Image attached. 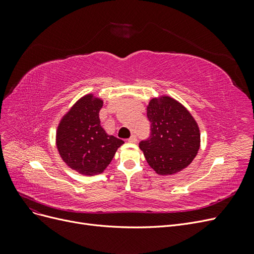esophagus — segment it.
Instances as JSON below:
<instances>
[{
	"label": "esophagus",
	"instance_id": "1",
	"mask_svg": "<svg viewBox=\"0 0 254 254\" xmlns=\"http://www.w3.org/2000/svg\"><path fill=\"white\" fill-rule=\"evenodd\" d=\"M136 141H137L136 135H134V134H132V135L130 136L129 139H128V142H129V143H136Z\"/></svg>",
	"mask_w": 254,
	"mask_h": 254
}]
</instances>
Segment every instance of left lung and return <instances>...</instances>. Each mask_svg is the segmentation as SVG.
Masks as SVG:
<instances>
[{
  "label": "left lung",
  "instance_id": "left-lung-1",
  "mask_svg": "<svg viewBox=\"0 0 254 254\" xmlns=\"http://www.w3.org/2000/svg\"><path fill=\"white\" fill-rule=\"evenodd\" d=\"M150 136L140 143L148 165L168 176L188 167L200 147V130L190 111L173 97L151 98L147 106Z\"/></svg>",
  "mask_w": 254,
  "mask_h": 254
}]
</instances>
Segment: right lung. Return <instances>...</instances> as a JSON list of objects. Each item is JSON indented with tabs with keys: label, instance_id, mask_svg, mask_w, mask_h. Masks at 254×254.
<instances>
[{
	"label": "right lung",
	"instance_id": "right-lung-1",
	"mask_svg": "<svg viewBox=\"0 0 254 254\" xmlns=\"http://www.w3.org/2000/svg\"><path fill=\"white\" fill-rule=\"evenodd\" d=\"M103 104V99L93 93L82 96L57 127L56 146L61 159L73 171L84 176L102 174L124 144L102 127L99 110Z\"/></svg>",
	"mask_w": 254,
	"mask_h": 254
}]
</instances>
